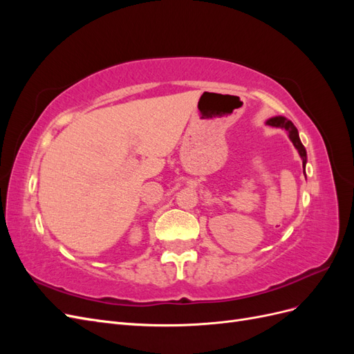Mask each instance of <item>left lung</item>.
Returning <instances> with one entry per match:
<instances>
[{
  "mask_svg": "<svg viewBox=\"0 0 354 354\" xmlns=\"http://www.w3.org/2000/svg\"><path fill=\"white\" fill-rule=\"evenodd\" d=\"M267 125L270 127H276V128H282V130L286 131L289 140L292 142L294 147L298 151V155L299 158L303 159V167H304V174H306V164H307V152H306V147L303 146L301 140H299V136H298V130L295 128V125L286 120L285 116H273L270 118V120L266 121Z\"/></svg>",
  "mask_w": 354,
  "mask_h": 354,
  "instance_id": "1",
  "label": "left lung"
}]
</instances>
